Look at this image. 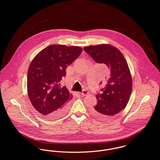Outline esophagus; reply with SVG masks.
Masks as SVG:
<instances>
[{
    "instance_id": "esophagus-1",
    "label": "esophagus",
    "mask_w": 160,
    "mask_h": 160,
    "mask_svg": "<svg viewBox=\"0 0 160 160\" xmlns=\"http://www.w3.org/2000/svg\"><path fill=\"white\" fill-rule=\"evenodd\" d=\"M81 94L82 95H83V96H85V95H88V92L87 91H86V90H83L82 92L81 93Z\"/></svg>"
}]
</instances>
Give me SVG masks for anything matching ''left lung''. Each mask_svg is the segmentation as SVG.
I'll list each match as a JSON object with an SVG mask.
<instances>
[{
  "label": "left lung",
  "instance_id": "8db88e82",
  "mask_svg": "<svg viewBox=\"0 0 160 160\" xmlns=\"http://www.w3.org/2000/svg\"><path fill=\"white\" fill-rule=\"evenodd\" d=\"M84 50L95 62L104 63L110 69L107 84L101 89L103 92L96 95L97 103L91 112L97 118L111 119L126 107L131 94L132 81L128 63L122 53L111 45L88 46Z\"/></svg>",
  "mask_w": 160,
  "mask_h": 160
}]
</instances>
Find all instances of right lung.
Segmentation results:
<instances>
[{
  "mask_svg": "<svg viewBox=\"0 0 160 160\" xmlns=\"http://www.w3.org/2000/svg\"><path fill=\"white\" fill-rule=\"evenodd\" d=\"M78 46L51 45L41 50L31 63L27 77L29 100L40 113L57 118L65 113L72 97L67 88L60 86L66 69L82 53Z\"/></svg>",
  "mask_w": 160,
  "mask_h": 160,
  "instance_id": "obj_1",
  "label": "right lung"
}]
</instances>
